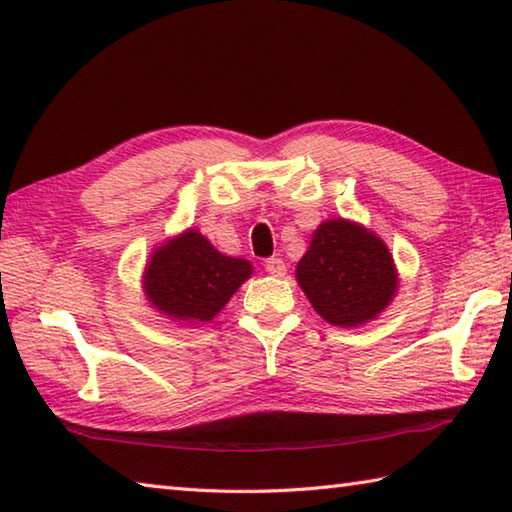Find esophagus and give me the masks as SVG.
<instances>
[{
  "label": "esophagus",
  "mask_w": 512,
  "mask_h": 512,
  "mask_svg": "<svg viewBox=\"0 0 512 512\" xmlns=\"http://www.w3.org/2000/svg\"><path fill=\"white\" fill-rule=\"evenodd\" d=\"M264 266H266V271L271 273L273 277H284V275H287V264H284L280 257H271V259H266V264H264Z\"/></svg>",
  "instance_id": "34e87169"
}]
</instances>
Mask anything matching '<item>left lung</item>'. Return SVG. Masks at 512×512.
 <instances>
[{
  "label": "left lung",
  "instance_id": "left-lung-1",
  "mask_svg": "<svg viewBox=\"0 0 512 512\" xmlns=\"http://www.w3.org/2000/svg\"><path fill=\"white\" fill-rule=\"evenodd\" d=\"M296 280L329 325L375 320L397 291L393 255L375 232L345 219L320 223L296 266Z\"/></svg>",
  "mask_w": 512,
  "mask_h": 512
}]
</instances>
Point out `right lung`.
<instances>
[{"label":"right lung","mask_w":512,"mask_h":512,"mask_svg":"<svg viewBox=\"0 0 512 512\" xmlns=\"http://www.w3.org/2000/svg\"><path fill=\"white\" fill-rule=\"evenodd\" d=\"M250 273L248 259L223 255L198 230H185L151 253L144 293L164 316L210 323Z\"/></svg>","instance_id":"add662e5"}]
</instances>
